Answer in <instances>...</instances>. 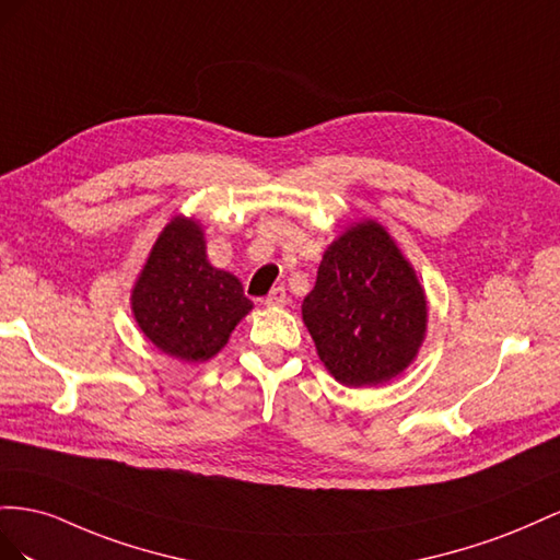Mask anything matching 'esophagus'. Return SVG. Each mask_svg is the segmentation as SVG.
<instances>
[{
	"instance_id": "esophagus-1",
	"label": "esophagus",
	"mask_w": 560,
	"mask_h": 560,
	"mask_svg": "<svg viewBox=\"0 0 560 560\" xmlns=\"http://www.w3.org/2000/svg\"><path fill=\"white\" fill-rule=\"evenodd\" d=\"M285 302H289V298H285V289H283V285H277V289H271L269 295L265 298V305H267V307H283Z\"/></svg>"
}]
</instances>
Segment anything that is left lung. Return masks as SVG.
I'll use <instances>...</instances> for the list:
<instances>
[{"mask_svg": "<svg viewBox=\"0 0 560 560\" xmlns=\"http://www.w3.org/2000/svg\"><path fill=\"white\" fill-rule=\"evenodd\" d=\"M316 354L345 387H377L418 359L429 307L418 271L377 220L365 218L328 244L302 302Z\"/></svg>", "mask_w": 560, "mask_h": 560, "instance_id": "left-lung-1", "label": "left lung"}]
</instances>
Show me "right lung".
<instances>
[{"label":"right lung","mask_w":560,"mask_h":560,"mask_svg":"<svg viewBox=\"0 0 560 560\" xmlns=\"http://www.w3.org/2000/svg\"><path fill=\"white\" fill-rule=\"evenodd\" d=\"M250 310L242 281L209 262L201 220L180 213L166 222L131 289L142 335L166 357L203 363Z\"/></svg>","instance_id":"1"}]
</instances>
